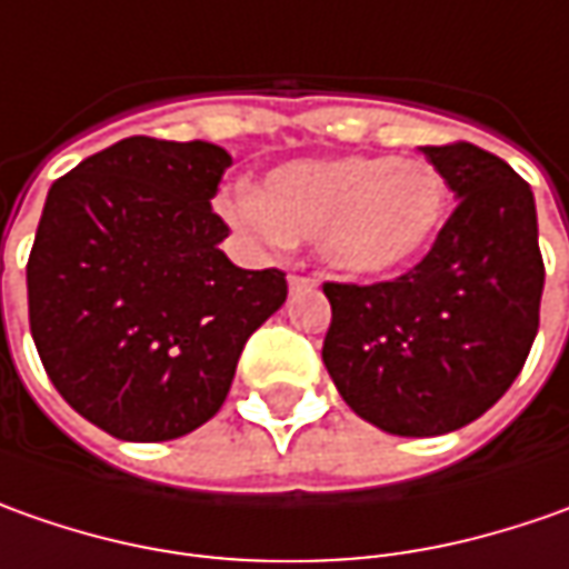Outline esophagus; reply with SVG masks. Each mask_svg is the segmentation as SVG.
Wrapping results in <instances>:
<instances>
[{
  "label": "esophagus",
  "instance_id": "obj_1",
  "mask_svg": "<svg viewBox=\"0 0 569 569\" xmlns=\"http://www.w3.org/2000/svg\"><path fill=\"white\" fill-rule=\"evenodd\" d=\"M315 283H318L315 277H305V273H289V289H292V292H299V289H311Z\"/></svg>",
  "mask_w": 569,
  "mask_h": 569
}]
</instances>
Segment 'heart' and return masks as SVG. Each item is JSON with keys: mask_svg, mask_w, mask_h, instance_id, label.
I'll return each mask as SVG.
<instances>
[{"mask_svg": "<svg viewBox=\"0 0 569 569\" xmlns=\"http://www.w3.org/2000/svg\"><path fill=\"white\" fill-rule=\"evenodd\" d=\"M226 213L270 242H318L323 261L343 273L378 277L435 242L447 182L419 157L296 160L273 169L254 198H232Z\"/></svg>", "mask_w": 569, "mask_h": 569, "instance_id": "1", "label": "heart"}]
</instances>
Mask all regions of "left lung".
Returning a JSON list of instances; mask_svg holds the SVG:
<instances>
[{"label":"left lung","mask_w":569,"mask_h":569,"mask_svg":"<svg viewBox=\"0 0 569 569\" xmlns=\"http://www.w3.org/2000/svg\"><path fill=\"white\" fill-rule=\"evenodd\" d=\"M460 198L431 251L383 283H323V365L346 406L435 438L510 390L539 333L545 261L529 182L469 141L421 148Z\"/></svg>","instance_id":"left-lung-1"}]
</instances>
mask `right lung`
<instances>
[{
    "label": "right lung",
    "mask_w": 569,
    "mask_h": 569,
    "mask_svg": "<svg viewBox=\"0 0 569 569\" xmlns=\"http://www.w3.org/2000/svg\"><path fill=\"white\" fill-rule=\"evenodd\" d=\"M232 157L126 138L56 179L28 258L30 337L52 387L122 441H172L223 406L248 337L286 302L242 270L210 198Z\"/></svg>",
    "instance_id": "add662e5"
}]
</instances>
